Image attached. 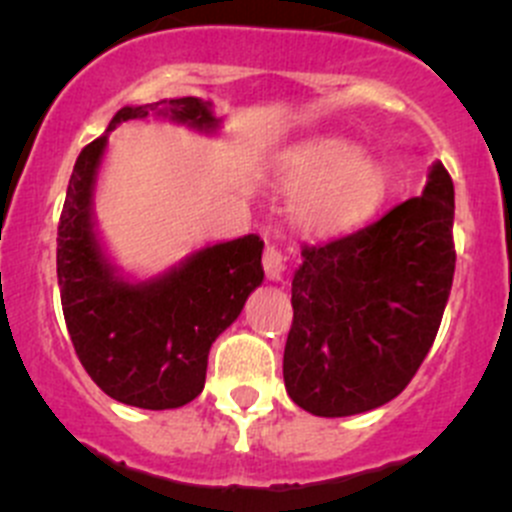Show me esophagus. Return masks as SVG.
Instances as JSON below:
<instances>
[{
    "instance_id": "obj_1",
    "label": "esophagus",
    "mask_w": 512,
    "mask_h": 512,
    "mask_svg": "<svg viewBox=\"0 0 512 512\" xmlns=\"http://www.w3.org/2000/svg\"><path fill=\"white\" fill-rule=\"evenodd\" d=\"M262 267H265L267 280H272V282L282 280V272H285V255H282L280 247H275V245L265 247V255H262Z\"/></svg>"
}]
</instances>
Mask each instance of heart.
I'll return each instance as SVG.
<instances>
[{"mask_svg":"<svg viewBox=\"0 0 512 512\" xmlns=\"http://www.w3.org/2000/svg\"><path fill=\"white\" fill-rule=\"evenodd\" d=\"M282 180L302 195L299 223L317 235H337L364 223L386 198V170L342 138H314L282 160Z\"/></svg>","mask_w":512,"mask_h":512,"instance_id":"b5f03b06","label":"heart"}]
</instances>
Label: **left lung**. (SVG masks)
Here are the masks:
<instances>
[{
	"mask_svg": "<svg viewBox=\"0 0 512 512\" xmlns=\"http://www.w3.org/2000/svg\"><path fill=\"white\" fill-rule=\"evenodd\" d=\"M453 180L441 163L418 198L324 245L292 280L287 394L314 416H354L401 394L426 359L453 285Z\"/></svg>",
	"mask_w": 512,
	"mask_h": 512,
	"instance_id": "left-lung-1",
	"label": "left lung"
}]
</instances>
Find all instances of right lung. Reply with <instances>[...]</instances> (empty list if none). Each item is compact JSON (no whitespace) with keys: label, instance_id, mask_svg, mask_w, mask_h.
<instances>
[{"label":"right lung","instance_id":"obj_1","mask_svg":"<svg viewBox=\"0 0 512 512\" xmlns=\"http://www.w3.org/2000/svg\"><path fill=\"white\" fill-rule=\"evenodd\" d=\"M148 116L205 133L220 126L210 101L195 96L123 106L76 158L56 237V275L66 329L98 389L121 404L163 411L203 391L210 347L262 285L265 242L245 235L208 245L151 280L118 272L94 230L96 178L108 133Z\"/></svg>","mask_w":512,"mask_h":512}]
</instances>
